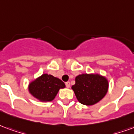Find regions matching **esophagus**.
Segmentation results:
<instances>
[{"mask_svg":"<svg viewBox=\"0 0 134 134\" xmlns=\"http://www.w3.org/2000/svg\"><path fill=\"white\" fill-rule=\"evenodd\" d=\"M65 85H66V87L67 88H70V82H67L65 83Z\"/></svg>","mask_w":134,"mask_h":134,"instance_id":"1","label":"esophagus"}]
</instances>
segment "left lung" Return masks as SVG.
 <instances>
[{
  "label": "left lung",
  "mask_w": 134,
  "mask_h": 134,
  "mask_svg": "<svg viewBox=\"0 0 134 134\" xmlns=\"http://www.w3.org/2000/svg\"><path fill=\"white\" fill-rule=\"evenodd\" d=\"M107 80L99 75L82 74L75 78L72 87L77 100L85 105H93L102 99L107 93Z\"/></svg>",
  "instance_id": "left-lung-1"
}]
</instances>
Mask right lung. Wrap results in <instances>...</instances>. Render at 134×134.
Listing matches in <instances>:
<instances>
[{
    "label": "right lung",
    "mask_w": 134,
    "mask_h": 134,
    "mask_svg": "<svg viewBox=\"0 0 134 134\" xmlns=\"http://www.w3.org/2000/svg\"><path fill=\"white\" fill-rule=\"evenodd\" d=\"M65 87L62 80L52 75L44 74L29 85V92L33 97L42 102H51L59 89Z\"/></svg>",
    "instance_id": "obj_1"
}]
</instances>
